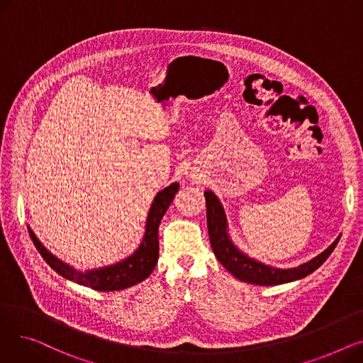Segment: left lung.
Returning a JSON list of instances; mask_svg holds the SVG:
<instances>
[{"label": "left lung", "instance_id": "8db88e82", "mask_svg": "<svg viewBox=\"0 0 363 363\" xmlns=\"http://www.w3.org/2000/svg\"><path fill=\"white\" fill-rule=\"evenodd\" d=\"M204 197L207 204L208 238H211L215 256L228 272H231L237 279L244 282L256 285H279L301 279L316 271L330 257L340 240V237H337L327 250H323L312 260L297 266V268H274V266L264 264L250 256H247L238 249L233 242L230 234H228V219L222 203L211 189L204 191Z\"/></svg>", "mask_w": 363, "mask_h": 363}]
</instances>
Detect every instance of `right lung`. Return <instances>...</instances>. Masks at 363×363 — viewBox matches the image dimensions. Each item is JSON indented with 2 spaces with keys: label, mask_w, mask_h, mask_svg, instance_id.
<instances>
[{
  "label": "right lung",
  "mask_w": 363,
  "mask_h": 363,
  "mask_svg": "<svg viewBox=\"0 0 363 363\" xmlns=\"http://www.w3.org/2000/svg\"><path fill=\"white\" fill-rule=\"evenodd\" d=\"M178 189L179 184L174 182L156 194L148 211V216L145 220V233L138 249L126 259L108 266H103V268L88 269L85 272L74 269L73 266L65 263L59 257H55L51 252H48L43 242L36 238L29 226L28 230L43 259L63 278L97 291L125 290L144 281L155 271L159 259V225L170 203L174 201Z\"/></svg>",
  "instance_id": "right-lung-1"
}]
</instances>
